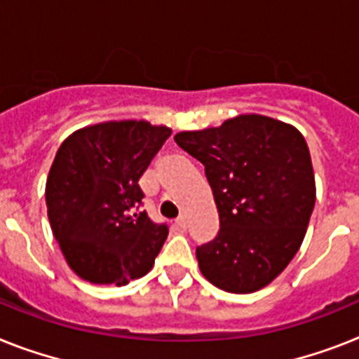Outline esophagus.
Listing matches in <instances>:
<instances>
[{"label":"esophagus","instance_id":"esophagus-1","mask_svg":"<svg viewBox=\"0 0 359 359\" xmlns=\"http://www.w3.org/2000/svg\"><path fill=\"white\" fill-rule=\"evenodd\" d=\"M175 228L180 231H184L186 230V217L184 215H180L177 221H175Z\"/></svg>","mask_w":359,"mask_h":359}]
</instances>
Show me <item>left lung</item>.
Here are the masks:
<instances>
[{
    "label": "left lung",
    "instance_id": "8db88e82",
    "mask_svg": "<svg viewBox=\"0 0 359 359\" xmlns=\"http://www.w3.org/2000/svg\"><path fill=\"white\" fill-rule=\"evenodd\" d=\"M175 142L204 164L219 233L197 248L208 281L252 294L288 266L305 239L316 180L305 137L264 114H239L219 128L180 131Z\"/></svg>",
    "mask_w": 359,
    "mask_h": 359
}]
</instances>
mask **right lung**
<instances>
[{
  "label": "right lung",
  "mask_w": 359,
  "mask_h": 359,
  "mask_svg": "<svg viewBox=\"0 0 359 359\" xmlns=\"http://www.w3.org/2000/svg\"><path fill=\"white\" fill-rule=\"evenodd\" d=\"M171 135L147 120H109L69 135L50 165L45 203L71 270L95 285L146 276L168 237L164 224L135 213L138 180Z\"/></svg>",
  "instance_id": "right-lung-1"
}]
</instances>
